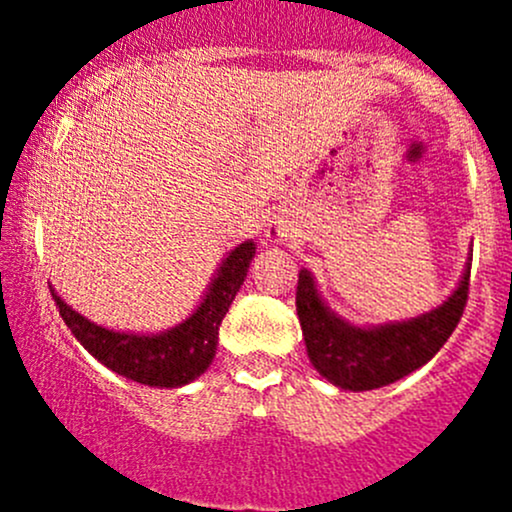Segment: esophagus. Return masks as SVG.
I'll return each instance as SVG.
<instances>
[{"mask_svg": "<svg viewBox=\"0 0 512 512\" xmlns=\"http://www.w3.org/2000/svg\"><path fill=\"white\" fill-rule=\"evenodd\" d=\"M272 237H275V240H280L282 235H280V232H272Z\"/></svg>", "mask_w": 512, "mask_h": 512, "instance_id": "obj_1", "label": "esophagus"}]
</instances>
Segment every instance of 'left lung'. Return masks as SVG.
<instances>
[{
	"instance_id": "1",
	"label": "left lung",
	"mask_w": 512,
	"mask_h": 512,
	"mask_svg": "<svg viewBox=\"0 0 512 512\" xmlns=\"http://www.w3.org/2000/svg\"><path fill=\"white\" fill-rule=\"evenodd\" d=\"M471 280V257L458 287L431 312L404 322L359 327L339 317L319 294L312 272L299 270L297 317L314 369L344 391H371L404 379L438 354L461 322Z\"/></svg>"
}]
</instances>
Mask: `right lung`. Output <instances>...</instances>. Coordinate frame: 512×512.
Listing matches in <instances>:
<instances>
[{
  "instance_id": "obj_1",
  "label": "right lung",
  "mask_w": 512,
  "mask_h": 512,
  "mask_svg": "<svg viewBox=\"0 0 512 512\" xmlns=\"http://www.w3.org/2000/svg\"><path fill=\"white\" fill-rule=\"evenodd\" d=\"M255 250V242L245 240L227 252L195 312L175 327L156 334L116 332L101 327L66 304L54 287L49 285V289L66 327L103 366L143 386L178 389L198 379L213 364L220 324L245 282Z\"/></svg>"
}]
</instances>
